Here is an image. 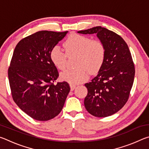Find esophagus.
<instances>
[{
  "label": "esophagus",
  "mask_w": 149,
  "mask_h": 149,
  "mask_svg": "<svg viewBox=\"0 0 149 149\" xmlns=\"http://www.w3.org/2000/svg\"><path fill=\"white\" fill-rule=\"evenodd\" d=\"M70 90H71L72 91H74L75 89V87H76V86H75V85H73L72 84H70Z\"/></svg>",
  "instance_id": "obj_1"
}]
</instances>
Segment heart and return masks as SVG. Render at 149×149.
Masks as SVG:
<instances>
[{
  "mask_svg": "<svg viewBox=\"0 0 149 149\" xmlns=\"http://www.w3.org/2000/svg\"><path fill=\"white\" fill-rule=\"evenodd\" d=\"M64 46L66 53L58 45H55L50 50V59L56 68L62 70L66 65L68 55H77V68L66 70L60 74V78L70 84H77L87 80L89 72L97 73L104 63L106 47L100 40L73 33L65 40Z\"/></svg>",
  "mask_w": 149,
  "mask_h": 149,
  "instance_id": "1",
  "label": "heart"
}]
</instances>
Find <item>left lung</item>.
<instances>
[{"instance_id":"8db88e82","label":"left lung","mask_w":149,"mask_h":149,"mask_svg":"<svg viewBox=\"0 0 149 149\" xmlns=\"http://www.w3.org/2000/svg\"><path fill=\"white\" fill-rule=\"evenodd\" d=\"M96 34L104 44V61L97 75L87 83L84 100L87 112L98 118L115 114L127 102L135 77V66L129 47L119 35L100 26L79 31Z\"/></svg>"}]
</instances>
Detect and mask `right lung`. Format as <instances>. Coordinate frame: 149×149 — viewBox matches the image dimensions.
<instances>
[{
	"mask_svg": "<svg viewBox=\"0 0 149 149\" xmlns=\"http://www.w3.org/2000/svg\"><path fill=\"white\" fill-rule=\"evenodd\" d=\"M68 32L40 31L15 47L8 72L12 98L36 120L47 121L58 115L70 91L67 82L54 84L59 75L50 59V50Z\"/></svg>",
	"mask_w": 149,
	"mask_h": 149,
	"instance_id": "add662e5",
	"label": "right lung"
}]
</instances>
